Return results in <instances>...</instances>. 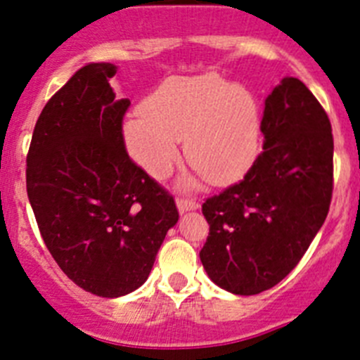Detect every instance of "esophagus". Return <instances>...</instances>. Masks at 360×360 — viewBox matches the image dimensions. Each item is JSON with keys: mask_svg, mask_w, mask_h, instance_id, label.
<instances>
[{"mask_svg": "<svg viewBox=\"0 0 360 360\" xmlns=\"http://www.w3.org/2000/svg\"><path fill=\"white\" fill-rule=\"evenodd\" d=\"M176 207H178V212H187V211H196L200 205H198V202H195V200L178 198L176 200Z\"/></svg>", "mask_w": 360, "mask_h": 360, "instance_id": "1", "label": "esophagus"}]
</instances>
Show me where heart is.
<instances>
[{
  "mask_svg": "<svg viewBox=\"0 0 360 360\" xmlns=\"http://www.w3.org/2000/svg\"><path fill=\"white\" fill-rule=\"evenodd\" d=\"M129 157L153 178H165L180 155L216 186L236 182L259 153L262 117L254 94L216 73L162 82L122 126ZM193 180L187 186H193Z\"/></svg>",
  "mask_w": 360,
  "mask_h": 360,
  "instance_id": "heart-1",
  "label": "heart"
}]
</instances>
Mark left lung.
<instances>
[{"instance_id":"left-lung-1","label":"left lung","mask_w":360,"mask_h":360,"mask_svg":"<svg viewBox=\"0 0 360 360\" xmlns=\"http://www.w3.org/2000/svg\"><path fill=\"white\" fill-rule=\"evenodd\" d=\"M263 153L240 184L205 200L202 265L236 295L269 290L290 274L323 227L333 189L328 115L303 82L281 79L265 98Z\"/></svg>"}]
</instances>
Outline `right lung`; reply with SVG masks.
<instances>
[{
	"label": "right lung",
	"instance_id": "1",
	"mask_svg": "<svg viewBox=\"0 0 360 360\" xmlns=\"http://www.w3.org/2000/svg\"><path fill=\"white\" fill-rule=\"evenodd\" d=\"M111 63L82 66L50 98L34 128L27 193L41 236L82 290L120 297L142 287L178 221L173 196L124 148L128 98H117Z\"/></svg>",
	"mask_w": 360,
	"mask_h": 360
}]
</instances>
